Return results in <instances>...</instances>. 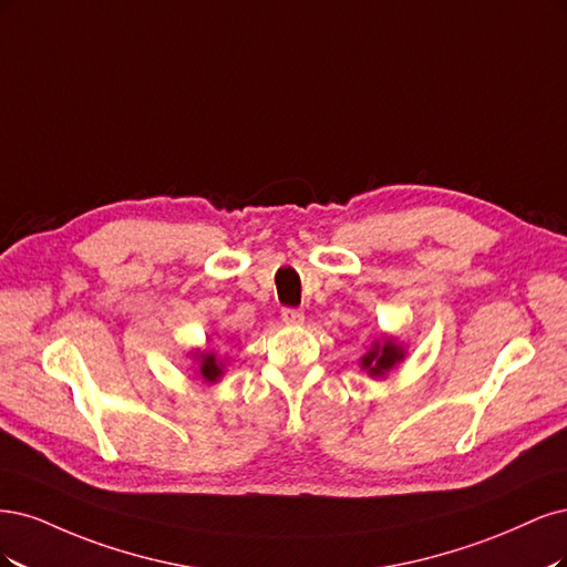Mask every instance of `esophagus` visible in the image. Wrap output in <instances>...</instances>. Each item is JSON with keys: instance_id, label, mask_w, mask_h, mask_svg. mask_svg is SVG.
I'll use <instances>...</instances> for the list:
<instances>
[{"instance_id": "1", "label": "esophagus", "mask_w": 567, "mask_h": 567, "mask_svg": "<svg viewBox=\"0 0 567 567\" xmlns=\"http://www.w3.org/2000/svg\"><path fill=\"white\" fill-rule=\"evenodd\" d=\"M282 322L289 324V327H299V324H303V313L297 308H285L282 310Z\"/></svg>"}]
</instances>
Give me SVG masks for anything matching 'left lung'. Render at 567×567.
<instances>
[{"instance_id":"obj_1","label":"left lung","mask_w":567,"mask_h":567,"mask_svg":"<svg viewBox=\"0 0 567 567\" xmlns=\"http://www.w3.org/2000/svg\"><path fill=\"white\" fill-rule=\"evenodd\" d=\"M405 358L408 346L395 337L381 332L370 343V349L360 355V370L368 372L370 379H386Z\"/></svg>"}]
</instances>
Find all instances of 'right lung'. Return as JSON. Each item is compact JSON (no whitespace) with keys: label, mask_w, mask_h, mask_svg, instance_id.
I'll list each match as a JSON object with an SVG mask.
<instances>
[{"label":"right lung","mask_w":567,"mask_h":567,"mask_svg":"<svg viewBox=\"0 0 567 567\" xmlns=\"http://www.w3.org/2000/svg\"><path fill=\"white\" fill-rule=\"evenodd\" d=\"M190 360L195 362L197 379H203L205 383H209V386H212V383H216V381H221L226 364H224V360L216 358L214 351H209V349H193L190 351Z\"/></svg>","instance_id":"right-lung-1"}]
</instances>
